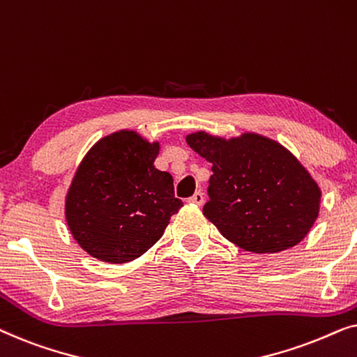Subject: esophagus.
I'll return each mask as SVG.
<instances>
[{
    "label": "esophagus",
    "mask_w": 357,
    "mask_h": 357,
    "mask_svg": "<svg viewBox=\"0 0 357 357\" xmlns=\"http://www.w3.org/2000/svg\"><path fill=\"white\" fill-rule=\"evenodd\" d=\"M188 202L192 204H197V206H202V204L204 203V195L202 192H197L193 197L188 198Z\"/></svg>",
    "instance_id": "34e87169"
}]
</instances>
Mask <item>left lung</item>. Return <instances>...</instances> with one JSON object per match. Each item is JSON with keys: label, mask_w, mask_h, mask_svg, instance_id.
<instances>
[{"label": "left lung", "mask_w": 357, "mask_h": 357, "mask_svg": "<svg viewBox=\"0 0 357 357\" xmlns=\"http://www.w3.org/2000/svg\"><path fill=\"white\" fill-rule=\"evenodd\" d=\"M187 144L213 164L203 214L237 247L278 253L301 243L319 218L321 190L289 149L258 133L195 131Z\"/></svg>", "instance_id": "1"}]
</instances>
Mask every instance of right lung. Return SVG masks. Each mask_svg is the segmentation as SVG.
<instances>
[{"mask_svg": "<svg viewBox=\"0 0 357 357\" xmlns=\"http://www.w3.org/2000/svg\"><path fill=\"white\" fill-rule=\"evenodd\" d=\"M159 151V141L119 130L82 158L65 197V219L91 257L114 265L136 260L183 206L175 198L172 175L155 169Z\"/></svg>", "mask_w": 357, "mask_h": 357, "instance_id": "obj_1", "label": "right lung"}]
</instances>
